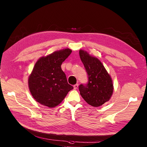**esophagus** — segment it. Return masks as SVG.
Listing matches in <instances>:
<instances>
[{
	"instance_id": "obj_1",
	"label": "esophagus",
	"mask_w": 147,
	"mask_h": 147,
	"mask_svg": "<svg viewBox=\"0 0 147 147\" xmlns=\"http://www.w3.org/2000/svg\"><path fill=\"white\" fill-rule=\"evenodd\" d=\"M78 84H75V85H74V89L75 90H76V89H77L78 88Z\"/></svg>"
}]
</instances>
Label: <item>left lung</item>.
Here are the masks:
<instances>
[{
    "label": "left lung",
    "instance_id": "obj_1",
    "mask_svg": "<svg viewBox=\"0 0 147 147\" xmlns=\"http://www.w3.org/2000/svg\"><path fill=\"white\" fill-rule=\"evenodd\" d=\"M79 52L88 77L87 85L79 86L80 94L88 105L99 107L109 101L113 95V81L98 59L84 50Z\"/></svg>",
    "mask_w": 147,
    "mask_h": 147
}]
</instances>
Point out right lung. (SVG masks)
I'll use <instances>...</instances> for the list:
<instances>
[{
  "label": "right lung",
  "instance_id": "1",
  "mask_svg": "<svg viewBox=\"0 0 147 147\" xmlns=\"http://www.w3.org/2000/svg\"><path fill=\"white\" fill-rule=\"evenodd\" d=\"M72 50L64 49L40 57L28 78V87L35 100L53 108L58 106L74 88L67 83L61 65L71 55Z\"/></svg>",
  "mask_w": 147,
  "mask_h": 147
}]
</instances>
